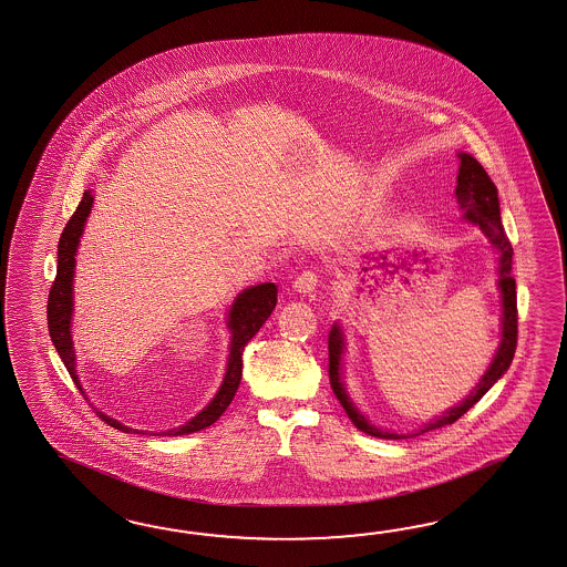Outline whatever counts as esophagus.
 Here are the masks:
<instances>
[{
    "mask_svg": "<svg viewBox=\"0 0 567 567\" xmlns=\"http://www.w3.org/2000/svg\"><path fill=\"white\" fill-rule=\"evenodd\" d=\"M317 286H319V276H317L315 269H306L291 281V288L298 293H312L317 290Z\"/></svg>",
    "mask_w": 567,
    "mask_h": 567,
    "instance_id": "esophagus-1",
    "label": "esophagus"
}]
</instances>
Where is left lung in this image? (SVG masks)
Returning <instances> with one entry per match:
<instances>
[{"label": "left lung", "mask_w": 567, "mask_h": 567, "mask_svg": "<svg viewBox=\"0 0 567 567\" xmlns=\"http://www.w3.org/2000/svg\"><path fill=\"white\" fill-rule=\"evenodd\" d=\"M461 166H458V176H456V202L461 205V209L465 212V218L473 224H480L481 230L492 240V245L499 252V281L497 288L502 291V343L497 348L494 362L489 365V370L485 372V377L481 378L480 384L473 389V392L466 396L463 403L452 406L451 411H446L442 417L430 421L421 427L417 434L423 432H432L437 427L451 425L456 420H461L471 406L481 401V396L494 386L495 382L502 378V374L509 368V363L514 360V351H516V341H518V306H516V279L512 277V245H509L508 236L504 233L502 218H499V202H497V189H495L492 178L485 173V168L480 162L475 161L471 154H458ZM341 353H343V334L341 329L334 324L329 333V380H331V389L334 396L339 399V403L346 409L349 420L353 421V425L358 430H362L365 434L374 437H386V440H401L406 437L401 434H391V432H382L374 425H370L363 420L360 411L349 401L348 392L343 389L341 382Z\"/></svg>", "instance_id": "1"}]
</instances>
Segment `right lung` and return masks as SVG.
<instances>
[{
    "label": "right lung",
    "mask_w": 567,
    "mask_h": 567,
    "mask_svg": "<svg viewBox=\"0 0 567 567\" xmlns=\"http://www.w3.org/2000/svg\"><path fill=\"white\" fill-rule=\"evenodd\" d=\"M92 190H84V197L78 205V209L73 212L72 218L65 224L58 245V276L53 279V286L49 290V302H47V320H49V334L51 341L58 349L61 362L65 363L70 377L78 382L75 374V355H73L72 334H70V320H72V279L73 267H75V250L80 236L84 233V221H86L90 207H92ZM277 305V286L276 284H261L255 288H248L243 291L233 308H230V319L228 327L233 331V343H230V355H228V370L224 382L219 386L218 394L214 396V401L205 406L202 413H197L193 420L187 421L185 425L161 432V436H183V434H193L199 432L204 427H209L212 423L219 420V415L228 409L233 403L234 394L238 391L240 378H243V351L247 348L248 341L259 333L265 320L269 319V315L274 312ZM82 391V386H80ZM99 413V411H96ZM101 415L104 423H109L111 427L121 430V432H131V427L118 423V421Z\"/></svg>",
    "instance_id": "add662e5"
}]
</instances>
